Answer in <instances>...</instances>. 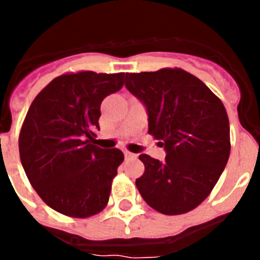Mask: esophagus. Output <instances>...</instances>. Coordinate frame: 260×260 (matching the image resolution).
Wrapping results in <instances>:
<instances>
[{
  "instance_id": "obj_1",
  "label": "esophagus",
  "mask_w": 260,
  "mask_h": 260,
  "mask_svg": "<svg viewBox=\"0 0 260 260\" xmlns=\"http://www.w3.org/2000/svg\"><path fill=\"white\" fill-rule=\"evenodd\" d=\"M123 153H125V157L128 158V160H137V157H138L135 153L130 152V151H123Z\"/></svg>"
}]
</instances>
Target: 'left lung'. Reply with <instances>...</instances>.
Returning a JSON list of instances; mask_svg holds the SVG:
<instances>
[{"label":"left lung","instance_id":"left-lung-1","mask_svg":"<svg viewBox=\"0 0 260 260\" xmlns=\"http://www.w3.org/2000/svg\"><path fill=\"white\" fill-rule=\"evenodd\" d=\"M126 88L148 113V134L167 151L164 161L142 153L135 185L146 203L164 215H182L207 198L231 153L224 104L206 84L180 68L126 73Z\"/></svg>","mask_w":260,"mask_h":260}]
</instances>
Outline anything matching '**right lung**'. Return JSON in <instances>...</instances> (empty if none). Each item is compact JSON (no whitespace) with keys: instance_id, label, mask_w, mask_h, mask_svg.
Instances as JSON below:
<instances>
[{"instance_id":"add662e5","label":"right lung","mask_w":260,"mask_h":260,"mask_svg":"<svg viewBox=\"0 0 260 260\" xmlns=\"http://www.w3.org/2000/svg\"><path fill=\"white\" fill-rule=\"evenodd\" d=\"M125 73H66L32 102L19 133V155L29 183L45 204L86 219L107 207L123 153L96 146L100 105L122 88Z\"/></svg>"}]
</instances>
